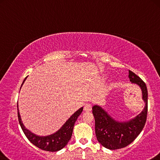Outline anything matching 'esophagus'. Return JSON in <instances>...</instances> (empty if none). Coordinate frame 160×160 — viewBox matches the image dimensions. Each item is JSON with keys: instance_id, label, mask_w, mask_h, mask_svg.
<instances>
[{"instance_id": "esophagus-1", "label": "esophagus", "mask_w": 160, "mask_h": 160, "mask_svg": "<svg viewBox=\"0 0 160 160\" xmlns=\"http://www.w3.org/2000/svg\"><path fill=\"white\" fill-rule=\"evenodd\" d=\"M84 110L86 112H89V111L92 110V105L91 104H86L84 107Z\"/></svg>"}]
</instances>
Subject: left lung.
<instances>
[{
	"label": "left lung",
	"mask_w": 160,
	"mask_h": 160,
	"mask_svg": "<svg viewBox=\"0 0 160 160\" xmlns=\"http://www.w3.org/2000/svg\"><path fill=\"white\" fill-rule=\"evenodd\" d=\"M128 77L132 84L138 85L141 89L142 98L145 105L140 113L130 120L119 121L114 119L100 105H95L92 107L98 140L103 147L111 150L125 148L132 142L146 122L148 98L147 86L140 78L130 70Z\"/></svg>",
	"instance_id": "obj_1"
}]
</instances>
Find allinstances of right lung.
I'll return each mask as SVG.
<instances>
[{
	"label": "right lung",
	"mask_w": 160,
	"mask_h": 160,
	"mask_svg": "<svg viewBox=\"0 0 160 160\" xmlns=\"http://www.w3.org/2000/svg\"><path fill=\"white\" fill-rule=\"evenodd\" d=\"M26 78L27 77L24 79L21 85V87L23 85ZM17 108L18 117L20 125H21L26 138L28 139L30 142L34 144L35 146H36L37 148L41 149L42 150L49 152L59 151L67 145L68 142L70 141L71 137H72L73 128H74L75 122L83 110V108H81L79 110L76 111L75 112L73 113L70 117L69 119H68L67 121L63 124L61 128L55 132L48 135L40 136L32 132L28 129L25 128L22 122L21 115H20L18 104H17Z\"/></svg>",
	"instance_id": "right-lung-1"
}]
</instances>
